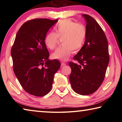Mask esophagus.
I'll use <instances>...</instances> for the list:
<instances>
[{"label":"esophagus","mask_w":122,"mask_h":122,"mask_svg":"<svg viewBox=\"0 0 122 122\" xmlns=\"http://www.w3.org/2000/svg\"><path fill=\"white\" fill-rule=\"evenodd\" d=\"M66 63H65V62H62L61 63V67H63V66H66Z\"/></svg>","instance_id":"obj_1"}]
</instances>
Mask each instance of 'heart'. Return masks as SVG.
<instances>
[{
  "label": "heart",
  "mask_w": 122,
  "mask_h": 122,
  "mask_svg": "<svg viewBox=\"0 0 122 122\" xmlns=\"http://www.w3.org/2000/svg\"><path fill=\"white\" fill-rule=\"evenodd\" d=\"M54 30L55 32L50 31L45 36V45L47 48L53 50L58 44L59 38H62L63 45L52 54L53 59L67 61L72 51L77 52L83 47L86 36V28L83 24L76 23L70 19H63L57 22Z\"/></svg>",
  "instance_id": "b5f03b06"
}]
</instances>
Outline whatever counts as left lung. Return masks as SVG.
<instances>
[{"label":"left lung","mask_w":122,"mask_h":122,"mask_svg":"<svg viewBox=\"0 0 122 122\" xmlns=\"http://www.w3.org/2000/svg\"><path fill=\"white\" fill-rule=\"evenodd\" d=\"M86 21V36L83 46L74 57L78 64L69 62L71 72L69 81L74 92L88 95L102 84L109 62L108 42L104 31L97 21L83 14Z\"/></svg>","instance_id":"obj_1"}]
</instances>
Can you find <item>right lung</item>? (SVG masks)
<instances>
[{"label":"right lung","instance_id":"1","mask_svg":"<svg viewBox=\"0 0 122 122\" xmlns=\"http://www.w3.org/2000/svg\"><path fill=\"white\" fill-rule=\"evenodd\" d=\"M57 21L34 19L26 21L18 30L12 47L14 73L24 89L32 95L48 94L54 74L60 68L59 61L48 59L44 42L47 32Z\"/></svg>","mask_w":122,"mask_h":122}]
</instances>
